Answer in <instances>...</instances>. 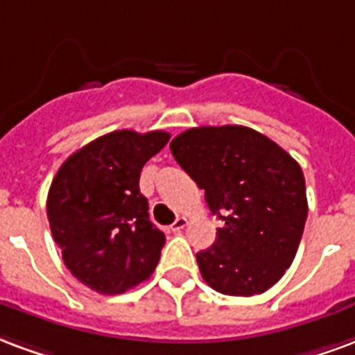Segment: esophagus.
<instances>
[{"instance_id": "34e87169", "label": "esophagus", "mask_w": 355, "mask_h": 355, "mask_svg": "<svg viewBox=\"0 0 355 355\" xmlns=\"http://www.w3.org/2000/svg\"><path fill=\"white\" fill-rule=\"evenodd\" d=\"M186 225H188V220H186L184 216H180V218H177L175 222H173V225H171V230H173V231H180V230H184Z\"/></svg>"}]
</instances>
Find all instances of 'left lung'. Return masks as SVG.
Returning a JSON list of instances; mask_svg holds the SVG:
<instances>
[{"instance_id":"obj_1","label":"left lung","mask_w":355,"mask_h":355,"mask_svg":"<svg viewBox=\"0 0 355 355\" xmlns=\"http://www.w3.org/2000/svg\"><path fill=\"white\" fill-rule=\"evenodd\" d=\"M169 146L224 220L216 243L196 256L205 282L237 297L277 284L297 254L309 212L297 162L244 125L191 128Z\"/></svg>"}]
</instances>
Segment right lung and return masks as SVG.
I'll return each mask as SVG.
<instances>
[{
    "mask_svg": "<svg viewBox=\"0 0 355 355\" xmlns=\"http://www.w3.org/2000/svg\"><path fill=\"white\" fill-rule=\"evenodd\" d=\"M169 139L165 131H112L71 154L52 180L54 243L71 275L97 293H124L156 269L165 235L148 220L139 177Z\"/></svg>",
    "mask_w": 355,
    "mask_h": 355,
    "instance_id": "add662e5",
    "label": "right lung"
}]
</instances>
